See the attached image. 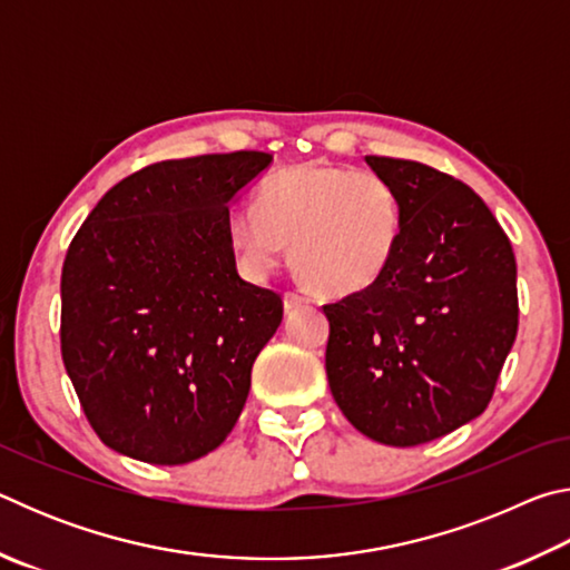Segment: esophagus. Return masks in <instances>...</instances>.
<instances>
[{
	"label": "esophagus",
	"instance_id": "34e87169",
	"mask_svg": "<svg viewBox=\"0 0 570 570\" xmlns=\"http://www.w3.org/2000/svg\"><path fill=\"white\" fill-rule=\"evenodd\" d=\"M308 304V296H304L302 292H286L284 294V306L286 308H296V306H304Z\"/></svg>",
	"mask_w": 570,
	"mask_h": 570
}]
</instances>
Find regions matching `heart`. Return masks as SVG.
<instances>
[{"label":"heart","instance_id":"b5f03b06","mask_svg":"<svg viewBox=\"0 0 570 570\" xmlns=\"http://www.w3.org/2000/svg\"><path fill=\"white\" fill-rule=\"evenodd\" d=\"M404 226L402 198L374 170L304 163L268 176L256 206L228 210L230 244L256 274L286 258L326 294H352L380 282L397 254Z\"/></svg>","mask_w":570,"mask_h":570}]
</instances>
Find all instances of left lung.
Segmentation results:
<instances>
[{
    "label": "left lung",
    "mask_w": 570,
    "mask_h": 570,
    "mask_svg": "<svg viewBox=\"0 0 570 570\" xmlns=\"http://www.w3.org/2000/svg\"><path fill=\"white\" fill-rule=\"evenodd\" d=\"M397 188L404 226L380 282L324 304L326 377L362 435L394 448L475 420L518 334L513 246L465 183L366 156Z\"/></svg>",
    "instance_id": "left-lung-1"
}]
</instances>
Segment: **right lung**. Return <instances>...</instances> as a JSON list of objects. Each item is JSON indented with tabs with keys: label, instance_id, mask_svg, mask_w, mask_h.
<instances>
[{
	"label": "right lung",
	"instance_id": "1",
	"mask_svg": "<svg viewBox=\"0 0 570 570\" xmlns=\"http://www.w3.org/2000/svg\"><path fill=\"white\" fill-rule=\"evenodd\" d=\"M272 156L160 160L112 186L67 248L62 362L105 445L150 465L208 455L244 410L284 316L244 282L228 204Z\"/></svg>",
	"mask_w": 570,
	"mask_h": 570
}]
</instances>
